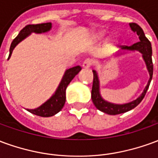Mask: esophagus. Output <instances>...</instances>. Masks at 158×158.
<instances>
[{"instance_id": "1", "label": "esophagus", "mask_w": 158, "mask_h": 158, "mask_svg": "<svg viewBox=\"0 0 158 158\" xmlns=\"http://www.w3.org/2000/svg\"><path fill=\"white\" fill-rule=\"evenodd\" d=\"M92 63L93 61L91 59H85V60L84 61V62H83V68H84V69H89V68L91 67V65H92Z\"/></svg>"}]
</instances>
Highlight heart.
Returning <instances> with one entry per match:
<instances>
[{
	"label": "heart",
	"mask_w": 158,
	"mask_h": 158,
	"mask_svg": "<svg viewBox=\"0 0 158 158\" xmlns=\"http://www.w3.org/2000/svg\"><path fill=\"white\" fill-rule=\"evenodd\" d=\"M95 39L96 40H102L103 39H104V35L103 34H97V35H96V36H95Z\"/></svg>",
	"instance_id": "1"
}]
</instances>
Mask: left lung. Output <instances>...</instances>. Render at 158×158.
Listing matches in <instances>:
<instances>
[{
    "label": "left lung",
    "mask_w": 158,
    "mask_h": 158,
    "mask_svg": "<svg viewBox=\"0 0 158 158\" xmlns=\"http://www.w3.org/2000/svg\"><path fill=\"white\" fill-rule=\"evenodd\" d=\"M129 27L133 32L136 33L137 35L139 36V41L130 45V46H122L121 50L118 52H117L115 56H118L123 55L124 53H127L129 52H139V53H141L143 60L146 63V69L149 73L150 78L143 92L135 100L129 102L123 103V104H117V103L110 102L102 96L101 90H100L99 76L96 70H93L94 78H93V85L92 90H91V99L97 109L106 113V114H109V115H117V114H120V113H126V112H129L130 110L134 109L135 106H138L146 95V91L149 88L150 83L152 79L153 64L152 59V44L145 35L143 29L138 24L132 23H129Z\"/></svg>",
    "instance_id": "obj_1"
}]
</instances>
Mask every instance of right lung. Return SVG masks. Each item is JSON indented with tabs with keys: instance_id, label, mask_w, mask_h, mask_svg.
<instances>
[{
	"instance_id": "add662e5",
	"label": "right lung",
	"mask_w": 158,
	"mask_h": 158,
	"mask_svg": "<svg viewBox=\"0 0 158 158\" xmlns=\"http://www.w3.org/2000/svg\"><path fill=\"white\" fill-rule=\"evenodd\" d=\"M52 23H40V24H29V25L25 26L23 29L20 31L18 36L11 44L10 46V51H9V58L11 57L13 50L17 45H19L20 42L26 39L28 36H29L32 33L35 34H43V33H47L52 29ZM81 70L80 66H76L71 69H67L62 76V80L59 84L57 89H56L54 94L49 98L45 102H44L42 105L38 106L37 108L35 109H27L28 112L33 113L35 115L40 117H52L55 115L57 113H59L62 107L64 106L66 102V89L71 82L73 79L75 77L79 71Z\"/></svg>"
}]
</instances>
